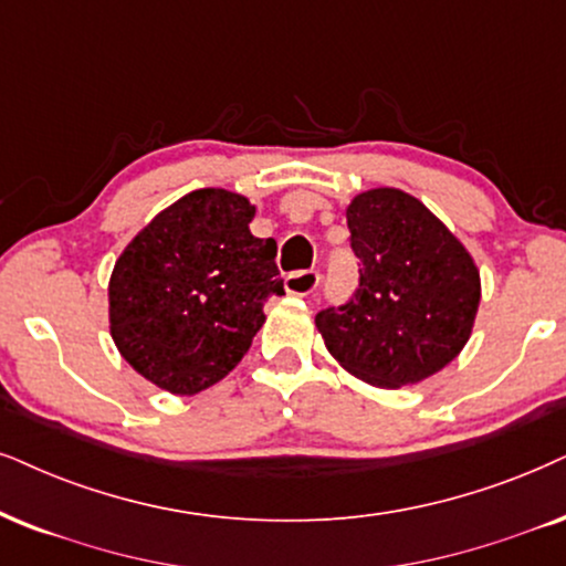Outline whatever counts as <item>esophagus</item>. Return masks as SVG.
Returning <instances> with one entry per match:
<instances>
[{
	"label": "esophagus",
	"mask_w": 566,
	"mask_h": 566,
	"mask_svg": "<svg viewBox=\"0 0 566 566\" xmlns=\"http://www.w3.org/2000/svg\"><path fill=\"white\" fill-rule=\"evenodd\" d=\"M316 287H318V271H295V274L284 279V290L297 297H307L311 292H316Z\"/></svg>",
	"instance_id": "esophagus-1"
}]
</instances>
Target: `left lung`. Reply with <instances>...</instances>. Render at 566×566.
Instances as JSON below:
<instances>
[{
	"instance_id": "left-lung-1",
	"label": "left lung",
	"mask_w": 566,
	"mask_h": 566,
	"mask_svg": "<svg viewBox=\"0 0 566 566\" xmlns=\"http://www.w3.org/2000/svg\"><path fill=\"white\" fill-rule=\"evenodd\" d=\"M360 284L316 316L324 345L360 381L399 389L447 368L473 334L481 271L431 211L397 188L347 206Z\"/></svg>"
}]
</instances>
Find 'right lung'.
I'll list each match as a JSON object with an SVG mask.
<instances>
[{
    "label": "right lung",
    "instance_id": "obj_1",
    "mask_svg": "<svg viewBox=\"0 0 566 566\" xmlns=\"http://www.w3.org/2000/svg\"><path fill=\"white\" fill-rule=\"evenodd\" d=\"M240 192L192 190L127 242L109 279L119 355L171 395H198L242 360L263 303L284 295L276 242L250 234Z\"/></svg>",
    "mask_w": 566,
    "mask_h": 566
}]
</instances>
